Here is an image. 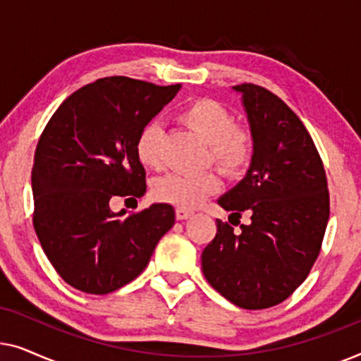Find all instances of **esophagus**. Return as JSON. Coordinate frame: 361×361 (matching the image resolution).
<instances>
[{"mask_svg":"<svg viewBox=\"0 0 361 361\" xmlns=\"http://www.w3.org/2000/svg\"><path fill=\"white\" fill-rule=\"evenodd\" d=\"M192 215L190 210L187 209H176V219L177 220H187Z\"/></svg>","mask_w":361,"mask_h":361,"instance_id":"obj_1","label":"esophagus"}]
</instances>
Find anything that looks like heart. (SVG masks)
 Instances as JSON below:
<instances>
[{
    "instance_id": "heart-1",
    "label": "heart",
    "mask_w": 361,
    "mask_h": 361,
    "mask_svg": "<svg viewBox=\"0 0 361 361\" xmlns=\"http://www.w3.org/2000/svg\"><path fill=\"white\" fill-rule=\"evenodd\" d=\"M179 120L189 126L195 135L209 142V157L226 176H238L245 171L253 156V133L246 125L235 123L228 108L212 98H199L182 108ZM161 126L156 121L147 123L137 133L135 152L137 161L149 169H157L162 162L161 156ZM220 189V179L215 172L202 174H167L152 185V194L159 202L195 209Z\"/></svg>"
}]
</instances>
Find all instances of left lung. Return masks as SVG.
<instances>
[{
    "mask_svg": "<svg viewBox=\"0 0 361 361\" xmlns=\"http://www.w3.org/2000/svg\"><path fill=\"white\" fill-rule=\"evenodd\" d=\"M233 90L243 95L255 147L245 179L219 204L231 212L230 221L243 214L251 221L235 235L233 226L216 220L202 271L230 302L259 310L283 302L309 276L322 248L330 200L324 162L299 116L255 83Z\"/></svg>",
    "mask_w": 361,
    "mask_h": 361,
    "instance_id": "8db88e82",
    "label": "left lung"
}]
</instances>
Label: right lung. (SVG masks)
Instances as JSON below:
<instances>
[{"label": "right lung", "mask_w": 361, "mask_h": 361, "mask_svg": "<svg viewBox=\"0 0 361 361\" xmlns=\"http://www.w3.org/2000/svg\"><path fill=\"white\" fill-rule=\"evenodd\" d=\"M179 90V83L105 77L73 92L44 128L32 166V224L54 269L72 288L102 295L131 283L174 225L169 204L123 216L110 200L145 195L137 133Z\"/></svg>", "instance_id": "add662e5"}]
</instances>
